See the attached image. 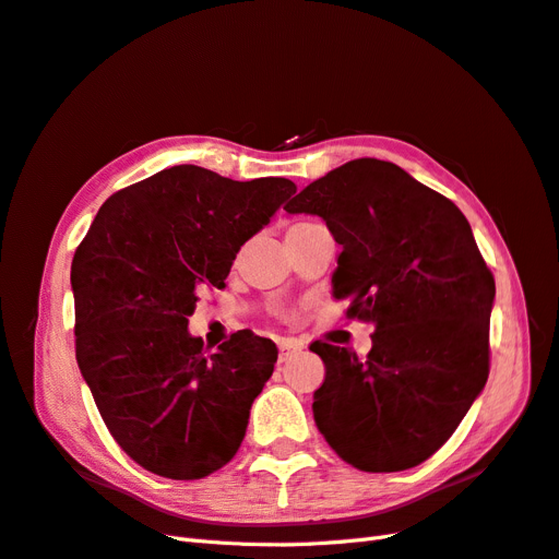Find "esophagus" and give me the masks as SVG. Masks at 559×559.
<instances>
[{"label":"esophagus","instance_id":"34e87169","mask_svg":"<svg viewBox=\"0 0 559 559\" xmlns=\"http://www.w3.org/2000/svg\"><path fill=\"white\" fill-rule=\"evenodd\" d=\"M277 346H280V362H286L288 357L302 350V344H298L296 340H280Z\"/></svg>","mask_w":559,"mask_h":559}]
</instances>
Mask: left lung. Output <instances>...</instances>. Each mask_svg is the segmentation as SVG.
<instances>
[{
	"instance_id": "1",
	"label": "left lung",
	"mask_w": 559,
	"mask_h": 559,
	"mask_svg": "<svg viewBox=\"0 0 559 559\" xmlns=\"http://www.w3.org/2000/svg\"><path fill=\"white\" fill-rule=\"evenodd\" d=\"M325 219L342 245L332 296L373 323L367 357L314 342L325 381L314 421L365 473H399L436 454L488 378L496 280L465 215L401 167L360 158L284 206Z\"/></svg>"
}]
</instances>
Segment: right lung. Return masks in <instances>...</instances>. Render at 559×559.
I'll return each instance as SVG.
<instances>
[{"label":"right lung","instance_id":"obj_1","mask_svg":"<svg viewBox=\"0 0 559 559\" xmlns=\"http://www.w3.org/2000/svg\"><path fill=\"white\" fill-rule=\"evenodd\" d=\"M296 192L176 165L111 194L75 250V357L119 448L144 471L202 479L238 452L277 346L250 330L206 353L188 332L204 284Z\"/></svg>","mask_w":559,"mask_h":559}]
</instances>
